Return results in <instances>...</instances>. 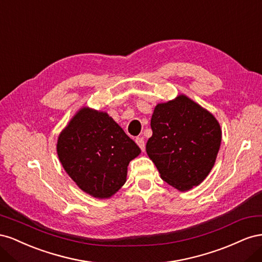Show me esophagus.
I'll list each match as a JSON object with an SVG mask.
<instances>
[{"label":"esophagus","mask_w":262,"mask_h":262,"mask_svg":"<svg viewBox=\"0 0 262 262\" xmlns=\"http://www.w3.org/2000/svg\"><path fill=\"white\" fill-rule=\"evenodd\" d=\"M136 142H137V144L140 146V148L144 152V149H145V143H144L143 138H142V137H138V138L136 139Z\"/></svg>","instance_id":"1"}]
</instances>
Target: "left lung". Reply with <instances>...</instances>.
<instances>
[{"instance_id": "1", "label": "left lung", "mask_w": 262, "mask_h": 262, "mask_svg": "<svg viewBox=\"0 0 262 262\" xmlns=\"http://www.w3.org/2000/svg\"><path fill=\"white\" fill-rule=\"evenodd\" d=\"M150 128L146 153L161 178L179 191L199 186L215 164L221 146L216 118L181 94L155 106Z\"/></svg>"}]
</instances>
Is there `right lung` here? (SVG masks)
Here are the masks:
<instances>
[{"mask_svg":"<svg viewBox=\"0 0 262 262\" xmlns=\"http://www.w3.org/2000/svg\"><path fill=\"white\" fill-rule=\"evenodd\" d=\"M57 153L78 188L109 199L125 184L128 165L141 149L107 113L82 107L59 134Z\"/></svg>","mask_w":262,"mask_h":262,"instance_id":"obj_1","label":"right lung"}]
</instances>
